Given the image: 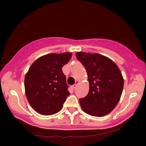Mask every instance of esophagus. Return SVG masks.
Returning a JSON list of instances; mask_svg holds the SVG:
<instances>
[{"label": "esophagus", "instance_id": "esophagus-1", "mask_svg": "<svg viewBox=\"0 0 146 146\" xmlns=\"http://www.w3.org/2000/svg\"><path fill=\"white\" fill-rule=\"evenodd\" d=\"M77 85H78V82H76V83L75 84H74L73 85V86H72V88H73V89H75V88H76V86H77Z\"/></svg>", "mask_w": 146, "mask_h": 146}]
</instances>
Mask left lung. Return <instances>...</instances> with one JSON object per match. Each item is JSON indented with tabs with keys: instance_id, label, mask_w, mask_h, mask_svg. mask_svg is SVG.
<instances>
[{
	"instance_id": "left-lung-1",
	"label": "left lung",
	"mask_w": 146,
	"mask_h": 146,
	"mask_svg": "<svg viewBox=\"0 0 146 146\" xmlns=\"http://www.w3.org/2000/svg\"><path fill=\"white\" fill-rule=\"evenodd\" d=\"M76 58L86 68L89 91L80 104L85 113L95 117L108 115L115 108L122 93L123 78L112 60L99 53L78 52Z\"/></svg>"
}]
</instances>
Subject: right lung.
<instances>
[{
	"label": "right lung",
	"mask_w": 146,
	"mask_h": 146,
	"mask_svg": "<svg viewBox=\"0 0 146 146\" xmlns=\"http://www.w3.org/2000/svg\"><path fill=\"white\" fill-rule=\"evenodd\" d=\"M72 53H50L40 57L30 66L25 78L27 98L31 106L43 115L56 114L69 95L62 66Z\"/></svg>",
	"instance_id": "right-lung-1"
}]
</instances>
